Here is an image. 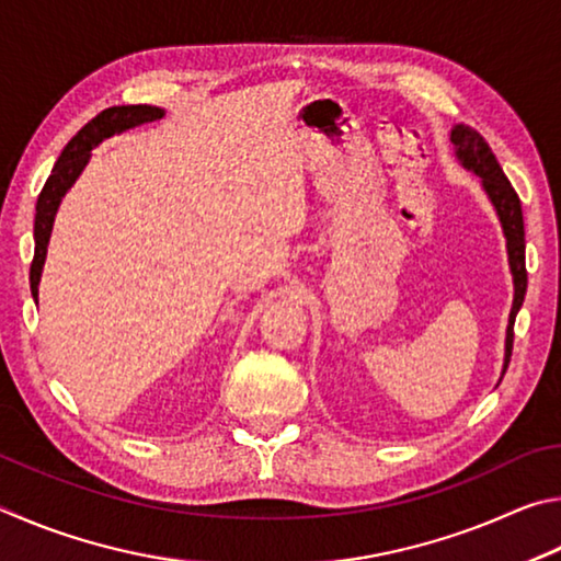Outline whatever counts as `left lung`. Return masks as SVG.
<instances>
[{
	"instance_id": "8db88e82",
	"label": "left lung",
	"mask_w": 561,
	"mask_h": 561,
	"mask_svg": "<svg viewBox=\"0 0 561 561\" xmlns=\"http://www.w3.org/2000/svg\"><path fill=\"white\" fill-rule=\"evenodd\" d=\"M450 142L456 147L458 162L466 167L468 172L480 176L483 192L488 194L490 204L503 226L505 245H507V263L510 273H513V308H510L507 318V332H505V362H503V375L510 365V355H513V328L519 308H523L525 293H527V271H525V221H523V206H519V196L513 190V184L507 182L503 167L497 164L493 150L483 140V135L473 130L470 125L458 123L450 127Z\"/></svg>"
}]
</instances>
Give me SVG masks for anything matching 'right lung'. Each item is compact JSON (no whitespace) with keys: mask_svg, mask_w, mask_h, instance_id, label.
I'll list each match as a JSON object with an SVG mask.
<instances>
[{"mask_svg":"<svg viewBox=\"0 0 561 561\" xmlns=\"http://www.w3.org/2000/svg\"><path fill=\"white\" fill-rule=\"evenodd\" d=\"M164 117V107L157 105H113L105 107L103 113H98L91 123H85L81 130H78L71 142L64 147L61 157H58L51 174L44 184L42 194H38L36 202V219H34V261H32V273H28V280H32V296L38 302V283H42V271L48 251V239H51L54 219L58 206L66 192L76 184L78 176L85 170L88 160H91V150L101 145L103 140L113 135H121L125 130H133L137 125L154 123Z\"/></svg>","mask_w":561,"mask_h":561,"instance_id":"obj_1","label":"right lung"}]
</instances>
